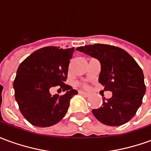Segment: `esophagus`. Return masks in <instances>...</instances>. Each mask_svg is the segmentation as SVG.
I'll return each instance as SVG.
<instances>
[{"label":"esophagus","mask_w":151,"mask_h":151,"mask_svg":"<svg viewBox=\"0 0 151 151\" xmlns=\"http://www.w3.org/2000/svg\"><path fill=\"white\" fill-rule=\"evenodd\" d=\"M79 94L82 95H84V96H86V97H89V96H90V94H89L88 92L82 91H79Z\"/></svg>","instance_id":"obj_1"}]
</instances>
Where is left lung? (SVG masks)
<instances>
[{"label":"left lung","mask_w":151,"mask_h":151,"mask_svg":"<svg viewBox=\"0 0 151 151\" xmlns=\"http://www.w3.org/2000/svg\"><path fill=\"white\" fill-rule=\"evenodd\" d=\"M76 50L100 62L99 82L104 91L112 93L111 99L104 98L101 108L92 110L95 118L110 126H120L129 121L146 93L143 72L135 60L124 50L107 44L86 45Z\"/></svg>","instance_id":"8db88e82"}]
</instances>
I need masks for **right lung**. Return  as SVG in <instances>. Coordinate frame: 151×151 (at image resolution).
Returning a JSON list of instances; mask_svg holds the SVG:
<instances>
[{
	"label": "right lung",
	"mask_w": 151,
	"mask_h": 151,
	"mask_svg": "<svg viewBox=\"0 0 151 151\" xmlns=\"http://www.w3.org/2000/svg\"><path fill=\"white\" fill-rule=\"evenodd\" d=\"M74 47H45L36 50L21 63L14 82L15 99L21 113L35 126L49 127L58 123L68 111L78 91L64 83ZM59 86L65 95L52 96Z\"/></svg>",
	"instance_id": "1"
}]
</instances>
